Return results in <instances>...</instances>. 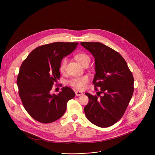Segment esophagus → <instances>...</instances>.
<instances>
[{
  "mask_svg": "<svg viewBox=\"0 0 155 155\" xmlns=\"http://www.w3.org/2000/svg\"><path fill=\"white\" fill-rule=\"evenodd\" d=\"M83 94V93L82 92H81V91H75V95L77 96H81Z\"/></svg>",
  "mask_w": 155,
  "mask_h": 155,
  "instance_id": "1",
  "label": "esophagus"
}]
</instances>
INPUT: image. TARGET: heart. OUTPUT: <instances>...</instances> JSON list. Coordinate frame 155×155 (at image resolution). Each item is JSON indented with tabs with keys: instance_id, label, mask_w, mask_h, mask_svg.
Segmentation results:
<instances>
[{
	"instance_id": "heart-1",
	"label": "heart",
	"mask_w": 155,
	"mask_h": 155,
	"mask_svg": "<svg viewBox=\"0 0 155 155\" xmlns=\"http://www.w3.org/2000/svg\"><path fill=\"white\" fill-rule=\"evenodd\" d=\"M75 59L83 66L86 65V64L90 62V58L86 53H78L75 56ZM68 59L67 58H64L59 65V71L61 73H64L67 68ZM90 78L87 75H84L80 77H77L69 82V84L72 87L76 88L78 90H83L86 87V84L89 81Z\"/></svg>"
}]
</instances>
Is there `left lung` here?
Returning a JSON list of instances; mask_svg holds the SVG:
<instances>
[{"label":"left lung","instance_id":"obj_1","mask_svg":"<svg viewBox=\"0 0 155 155\" xmlns=\"http://www.w3.org/2000/svg\"><path fill=\"white\" fill-rule=\"evenodd\" d=\"M80 44L94 58L93 83L96 91L97 87L100 89L97 96L85 93L89 98L84 108L85 115L96 126L109 127L123 116L128 106L134 92L133 75L121 55L111 48L100 42Z\"/></svg>","mask_w":155,"mask_h":155}]
</instances>
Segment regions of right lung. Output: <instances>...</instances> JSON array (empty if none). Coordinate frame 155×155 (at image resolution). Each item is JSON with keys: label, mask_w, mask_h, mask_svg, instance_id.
I'll list each match as a JSON object with an SVG mask.
<instances>
[{"label": "right lung", "mask_w": 155, "mask_h": 155, "mask_svg": "<svg viewBox=\"0 0 155 155\" xmlns=\"http://www.w3.org/2000/svg\"><path fill=\"white\" fill-rule=\"evenodd\" d=\"M78 43L54 42L34 49L22 63L17 77L19 95L27 112L34 120L50 123L65 113L68 102L75 97L65 86L58 94L50 91L60 77L59 65L64 57L77 48Z\"/></svg>", "instance_id": "1"}]
</instances>
